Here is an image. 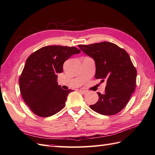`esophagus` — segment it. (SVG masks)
Instances as JSON below:
<instances>
[{
  "instance_id": "1",
  "label": "esophagus",
  "mask_w": 155,
  "mask_h": 155,
  "mask_svg": "<svg viewBox=\"0 0 155 155\" xmlns=\"http://www.w3.org/2000/svg\"><path fill=\"white\" fill-rule=\"evenodd\" d=\"M79 92H80L81 94H86V90H79Z\"/></svg>"
}]
</instances>
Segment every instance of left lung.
I'll list each match as a JSON object with an SVG mask.
<instances>
[{
  "label": "left lung",
  "instance_id": "8db88e82",
  "mask_svg": "<svg viewBox=\"0 0 155 155\" xmlns=\"http://www.w3.org/2000/svg\"><path fill=\"white\" fill-rule=\"evenodd\" d=\"M96 63L97 79L107 81L104 94L97 92L99 100L90 105L95 112L113 115L124 109L136 88L137 71L126 50L115 44L101 42L78 45Z\"/></svg>",
  "mask_w": 155,
  "mask_h": 155
}]
</instances>
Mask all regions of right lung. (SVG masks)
Masks as SVG:
<instances>
[{
  "mask_svg": "<svg viewBox=\"0 0 155 155\" xmlns=\"http://www.w3.org/2000/svg\"><path fill=\"white\" fill-rule=\"evenodd\" d=\"M75 47L46 46L27 59L19 77V89L23 100L36 115L48 117L65 107L71 90H64L58 83V73L71 55L79 54Z\"/></svg>",
  "mask_w": 155,
  "mask_h": 155,
  "instance_id": "obj_1",
  "label": "right lung"
}]
</instances>
